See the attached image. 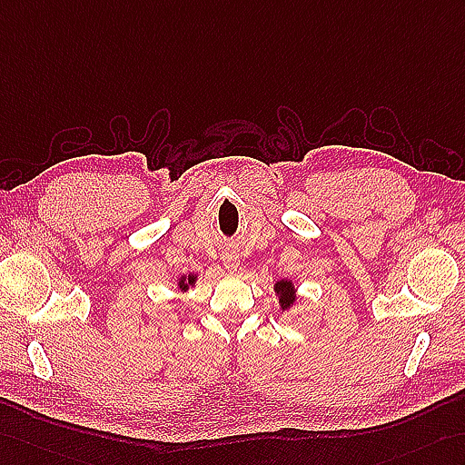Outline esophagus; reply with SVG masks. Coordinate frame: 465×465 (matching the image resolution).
Wrapping results in <instances>:
<instances>
[{"instance_id": "34e87169", "label": "esophagus", "mask_w": 465, "mask_h": 465, "mask_svg": "<svg viewBox=\"0 0 465 465\" xmlns=\"http://www.w3.org/2000/svg\"><path fill=\"white\" fill-rule=\"evenodd\" d=\"M221 260H223V266L226 268V272H236L241 266V256L236 248H226V251H223Z\"/></svg>"}]
</instances>
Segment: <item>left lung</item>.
I'll return each mask as SVG.
<instances>
[{"mask_svg": "<svg viewBox=\"0 0 465 465\" xmlns=\"http://www.w3.org/2000/svg\"><path fill=\"white\" fill-rule=\"evenodd\" d=\"M274 293H276V300H278V305L282 312L292 310L298 302V288H296V284H293V280H288V278L276 280Z\"/></svg>", "mask_w": 465, "mask_h": 465, "instance_id": "obj_1", "label": "left lung"}]
</instances>
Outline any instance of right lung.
<instances>
[{
  "label": "right lung",
  "instance_id": "1",
  "mask_svg": "<svg viewBox=\"0 0 465 465\" xmlns=\"http://www.w3.org/2000/svg\"><path fill=\"white\" fill-rule=\"evenodd\" d=\"M197 280H199V274H195V272H189V274L179 276V278L175 280V284H177V288H179L181 292H189L191 288H195Z\"/></svg>",
  "mask_w": 465,
  "mask_h": 465
}]
</instances>
